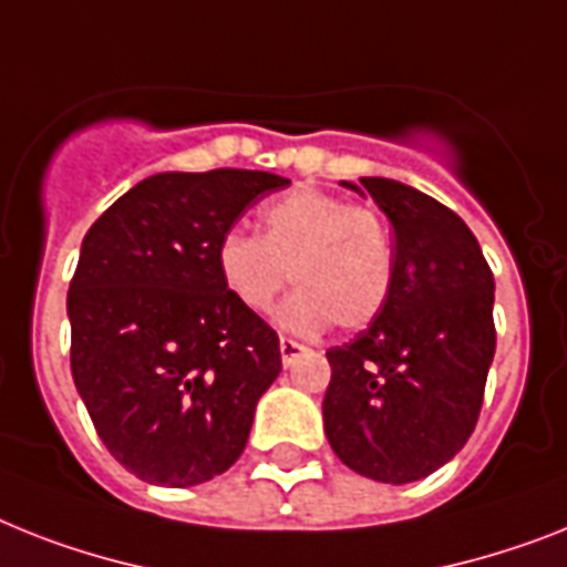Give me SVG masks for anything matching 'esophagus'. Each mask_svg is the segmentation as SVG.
Returning a JSON list of instances; mask_svg holds the SVG:
<instances>
[{
  "mask_svg": "<svg viewBox=\"0 0 567 567\" xmlns=\"http://www.w3.org/2000/svg\"><path fill=\"white\" fill-rule=\"evenodd\" d=\"M307 353H310V348H307V344H301V341L287 339V336L280 339V359H284V364H287V368H292V364L298 362L301 357H307Z\"/></svg>",
  "mask_w": 567,
  "mask_h": 567,
  "instance_id": "1",
  "label": "esophagus"
}]
</instances>
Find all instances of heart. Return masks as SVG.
Listing matches in <instances>:
<instances>
[{
	"mask_svg": "<svg viewBox=\"0 0 567 567\" xmlns=\"http://www.w3.org/2000/svg\"><path fill=\"white\" fill-rule=\"evenodd\" d=\"M260 231L231 228L219 237L214 264L226 292L249 316H266L278 295L301 287L280 321L298 333L327 324L362 330L382 312L394 287L391 228L371 205L298 188L260 210Z\"/></svg>",
	"mask_w": 567,
	"mask_h": 567,
	"instance_id": "1",
	"label": "heart"
}]
</instances>
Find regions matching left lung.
Returning <instances> with one entry per match:
<instances>
[{
	"instance_id": "8db88e82",
	"label": "left lung",
	"mask_w": 567,
	"mask_h": 567,
	"mask_svg": "<svg viewBox=\"0 0 567 567\" xmlns=\"http://www.w3.org/2000/svg\"><path fill=\"white\" fill-rule=\"evenodd\" d=\"M359 182L394 226V287L368 330L327 350L324 432L353 472L409 484L475 432L495 357V280L455 210L402 182Z\"/></svg>"
}]
</instances>
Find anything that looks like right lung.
<instances>
[{
	"instance_id": "right-lung-1",
	"label": "right lung",
	"mask_w": 567,
	"mask_h": 567,
	"mask_svg": "<svg viewBox=\"0 0 567 567\" xmlns=\"http://www.w3.org/2000/svg\"><path fill=\"white\" fill-rule=\"evenodd\" d=\"M289 179L264 171L156 173L83 237L69 284L72 377L110 455L158 486L205 484L249 441L280 341L234 303L214 251Z\"/></svg>"
}]
</instances>
